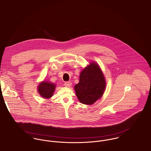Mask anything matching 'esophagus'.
Wrapping results in <instances>:
<instances>
[{
	"mask_svg": "<svg viewBox=\"0 0 151 151\" xmlns=\"http://www.w3.org/2000/svg\"><path fill=\"white\" fill-rule=\"evenodd\" d=\"M64 85H65V87L70 88V87L71 86V85H72V83H71L70 82H65V83Z\"/></svg>",
	"mask_w": 151,
	"mask_h": 151,
	"instance_id": "esophagus-1",
	"label": "esophagus"
}]
</instances>
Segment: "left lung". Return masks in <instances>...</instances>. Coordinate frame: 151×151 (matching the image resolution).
Wrapping results in <instances>:
<instances>
[{"label":"left lung","mask_w":151,"mask_h":151,"mask_svg":"<svg viewBox=\"0 0 151 151\" xmlns=\"http://www.w3.org/2000/svg\"><path fill=\"white\" fill-rule=\"evenodd\" d=\"M106 89L104 75L96 62H91L81 72L79 82L74 89L79 101L91 105L103 96Z\"/></svg>","instance_id":"8db88e82"}]
</instances>
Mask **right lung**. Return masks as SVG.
Returning <instances> with one entry per match:
<instances>
[{
	"label": "right lung",
	"instance_id": "obj_1",
	"mask_svg": "<svg viewBox=\"0 0 151 151\" xmlns=\"http://www.w3.org/2000/svg\"><path fill=\"white\" fill-rule=\"evenodd\" d=\"M56 85L49 82L43 81L38 86V92L44 99H50L53 96Z\"/></svg>",
	"mask_w": 151,
	"mask_h": 151
}]
</instances>
